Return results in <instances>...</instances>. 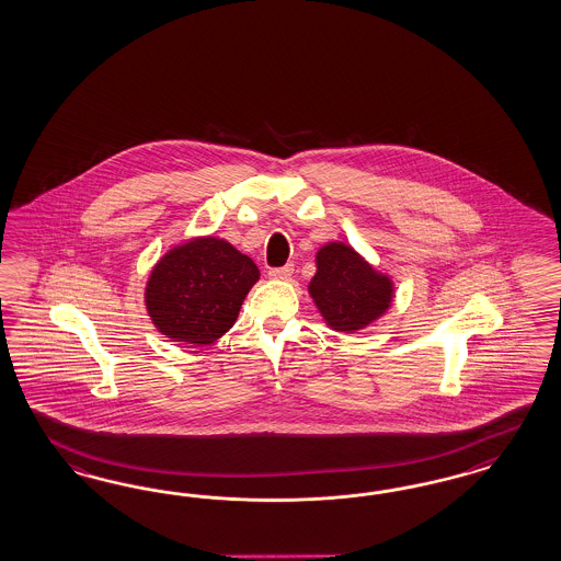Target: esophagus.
<instances>
[{
	"label": "esophagus",
	"instance_id": "obj_1",
	"mask_svg": "<svg viewBox=\"0 0 561 561\" xmlns=\"http://www.w3.org/2000/svg\"><path fill=\"white\" fill-rule=\"evenodd\" d=\"M294 273V265H284V267H273L270 270L272 279H289Z\"/></svg>",
	"mask_w": 561,
	"mask_h": 561
}]
</instances>
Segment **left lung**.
<instances>
[{
    "instance_id": "left-lung-1",
    "label": "left lung",
    "mask_w": 561,
    "mask_h": 561,
    "mask_svg": "<svg viewBox=\"0 0 561 561\" xmlns=\"http://www.w3.org/2000/svg\"><path fill=\"white\" fill-rule=\"evenodd\" d=\"M308 291L327 324L337 331L368 327L392 300L391 279L341 242H329L317 253V273Z\"/></svg>"
}]
</instances>
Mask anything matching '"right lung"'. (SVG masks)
Masks as SVG:
<instances>
[{"instance_id": "right-lung-1", "label": "right lung", "mask_w": 561, "mask_h": 561, "mask_svg": "<svg viewBox=\"0 0 561 561\" xmlns=\"http://www.w3.org/2000/svg\"><path fill=\"white\" fill-rule=\"evenodd\" d=\"M259 279L249 259L220 238H193L162 256L146 288V306L162 335L207 345L234 324Z\"/></svg>"}]
</instances>
